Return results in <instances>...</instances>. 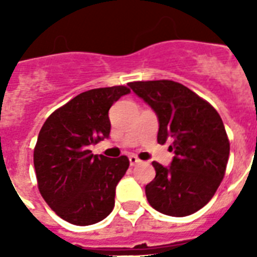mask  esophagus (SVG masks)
<instances>
[{
  "label": "esophagus",
  "instance_id": "1",
  "mask_svg": "<svg viewBox=\"0 0 257 257\" xmlns=\"http://www.w3.org/2000/svg\"><path fill=\"white\" fill-rule=\"evenodd\" d=\"M140 163H141L140 159H139L137 156H135V155H131V156H129V164L132 165V167H135V165H137V164H140Z\"/></svg>",
  "mask_w": 257,
  "mask_h": 257
}]
</instances>
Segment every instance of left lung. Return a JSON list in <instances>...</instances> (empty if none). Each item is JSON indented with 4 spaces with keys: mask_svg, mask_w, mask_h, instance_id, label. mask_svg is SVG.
Returning a JSON list of instances; mask_svg holds the SVG:
<instances>
[{
    "mask_svg": "<svg viewBox=\"0 0 257 257\" xmlns=\"http://www.w3.org/2000/svg\"><path fill=\"white\" fill-rule=\"evenodd\" d=\"M159 120V144L169 141L171 165L153 161L156 177L145 195L156 211L168 216L192 215L213 197L224 177L229 141L216 109L183 84L171 80L129 82Z\"/></svg>",
    "mask_w": 257,
    "mask_h": 257,
    "instance_id": "1",
    "label": "left lung"
}]
</instances>
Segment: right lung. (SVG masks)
<instances>
[{
	"instance_id": "add662e5",
	"label": "right lung",
	"mask_w": 257,
	"mask_h": 257,
	"mask_svg": "<svg viewBox=\"0 0 257 257\" xmlns=\"http://www.w3.org/2000/svg\"><path fill=\"white\" fill-rule=\"evenodd\" d=\"M126 86L90 89L50 114L38 133L34 169L38 189L61 219L90 225L113 211L118 181L129 167L126 156L93 155L90 145L108 139V112Z\"/></svg>"
}]
</instances>
